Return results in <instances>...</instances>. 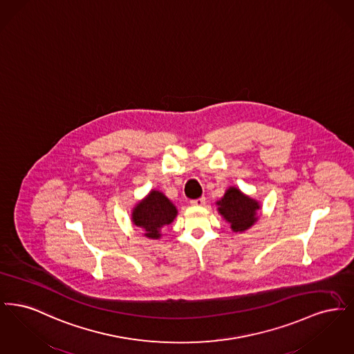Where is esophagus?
<instances>
[{
  "label": "esophagus",
  "instance_id": "1",
  "mask_svg": "<svg viewBox=\"0 0 354 354\" xmlns=\"http://www.w3.org/2000/svg\"><path fill=\"white\" fill-rule=\"evenodd\" d=\"M191 204L192 205H196V207H202L205 204V198L202 196V198H198V199H194V201H191Z\"/></svg>",
  "mask_w": 354,
  "mask_h": 354
}]
</instances>
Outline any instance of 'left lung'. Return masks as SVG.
<instances>
[{"mask_svg":"<svg viewBox=\"0 0 354 354\" xmlns=\"http://www.w3.org/2000/svg\"><path fill=\"white\" fill-rule=\"evenodd\" d=\"M219 212L224 219L231 223V228L237 231H245L257 220L256 211L260 205L251 198L243 195L237 188H230L224 198L218 202Z\"/></svg>","mask_w":354,"mask_h":354,"instance_id":"8db88e82","label":"left lung"}]
</instances>
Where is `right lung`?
Instances as JSON below:
<instances>
[{
	"mask_svg": "<svg viewBox=\"0 0 354 354\" xmlns=\"http://www.w3.org/2000/svg\"><path fill=\"white\" fill-rule=\"evenodd\" d=\"M176 216V208L159 191H151L150 195L135 207L133 221L145 231V236L158 239L160 228L169 224Z\"/></svg>",
	"mask_w": 354,
	"mask_h": 354,
	"instance_id": "1",
	"label": "right lung"
}]
</instances>
